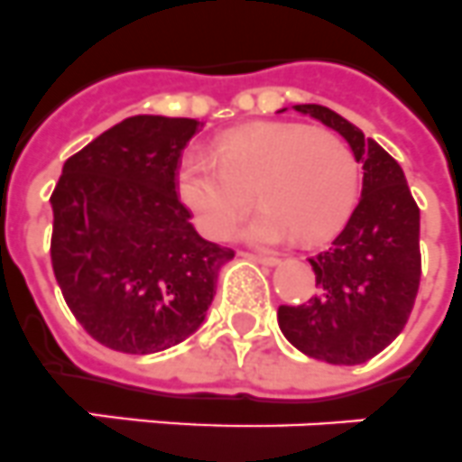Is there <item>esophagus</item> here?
<instances>
[{
    "instance_id": "34e87169",
    "label": "esophagus",
    "mask_w": 462,
    "mask_h": 462,
    "mask_svg": "<svg viewBox=\"0 0 462 462\" xmlns=\"http://www.w3.org/2000/svg\"><path fill=\"white\" fill-rule=\"evenodd\" d=\"M242 255H246V258H251V261H255V263H263V265H277V263H279V258H277V255L251 254V251H244Z\"/></svg>"
}]
</instances>
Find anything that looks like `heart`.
Wrapping results in <instances>:
<instances>
[{"instance_id":"1","label":"heart","mask_w":462,"mask_h":462,"mask_svg":"<svg viewBox=\"0 0 462 462\" xmlns=\"http://www.w3.org/2000/svg\"><path fill=\"white\" fill-rule=\"evenodd\" d=\"M263 201L239 237L277 244L327 239L355 207L359 159L350 143L303 124H263L223 135L213 157L188 152L178 166V195L199 230L223 237L251 204Z\"/></svg>"}]
</instances>
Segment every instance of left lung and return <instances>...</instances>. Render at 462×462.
Wrapping results in <instances>:
<instances>
[{
	"label": "left lung",
	"mask_w": 462,
	"mask_h": 462,
	"mask_svg": "<svg viewBox=\"0 0 462 462\" xmlns=\"http://www.w3.org/2000/svg\"><path fill=\"white\" fill-rule=\"evenodd\" d=\"M350 143L362 162V199L331 246L308 258L315 293L279 305L293 347L328 364H362L397 338L420 284V208L402 166L374 138L324 106H293Z\"/></svg>",
	"instance_id": "left-lung-1"
}]
</instances>
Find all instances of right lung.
I'll list each match as a JSON object with an SVG mask.
<instances>
[{
	"mask_svg": "<svg viewBox=\"0 0 462 462\" xmlns=\"http://www.w3.org/2000/svg\"><path fill=\"white\" fill-rule=\"evenodd\" d=\"M204 124L135 115L63 164L51 195V265L100 345L150 355L197 331L235 251L197 235L176 173Z\"/></svg>",
	"mask_w": 462,
	"mask_h": 462,
	"instance_id": "1",
	"label": "right lung"
}]
</instances>
